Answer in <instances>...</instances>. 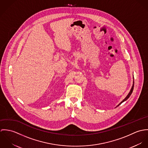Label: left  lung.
<instances>
[{
    "label": "left lung",
    "mask_w": 148,
    "mask_h": 148,
    "mask_svg": "<svg viewBox=\"0 0 148 148\" xmlns=\"http://www.w3.org/2000/svg\"><path fill=\"white\" fill-rule=\"evenodd\" d=\"M133 88H134V81H133V86H132V88H131V90H130V92L129 93V94L127 95V97L118 105V106H119V105H120L121 103H123L124 101H126L127 99L130 97V96L131 95V94H132V92H133Z\"/></svg>",
    "instance_id": "left-lung-1"
}]
</instances>
